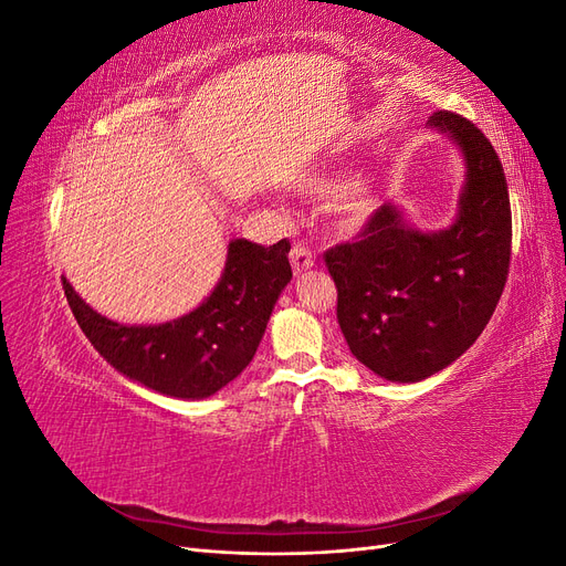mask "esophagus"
<instances>
[{"label":"esophagus","instance_id":"1","mask_svg":"<svg viewBox=\"0 0 566 566\" xmlns=\"http://www.w3.org/2000/svg\"><path fill=\"white\" fill-rule=\"evenodd\" d=\"M290 262H293V271H295V273H302V271L314 266L316 256H314V252L310 250V245H304L302 241H297V243L293 245V250H290Z\"/></svg>","mask_w":566,"mask_h":566}]
</instances>
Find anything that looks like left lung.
Here are the masks:
<instances>
[{
  "mask_svg": "<svg viewBox=\"0 0 566 566\" xmlns=\"http://www.w3.org/2000/svg\"><path fill=\"white\" fill-rule=\"evenodd\" d=\"M430 125L468 163L455 224L410 229L380 205L352 243L323 254L352 354L380 378L418 382L465 354L495 312L510 271L512 212L499 153L472 119L437 111Z\"/></svg>",
  "mask_w": 566,
  "mask_h": 566,
  "instance_id": "8db88e82",
  "label": "left lung"
}]
</instances>
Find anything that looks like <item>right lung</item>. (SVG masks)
<instances>
[{
  "label": "right lung",
  "instance_id": "add662e5",
  "mask_svg": "<svg viewBox=\"0 0 566 566\" xmlns=\"http://www.w3.org/2000/svg\"><path fill=\"white\" fill-rule=\"evenodd\" d=\"M287 238L229 245L221 281L196 312L163 325H123L96 314L63 279L67 304L96 352L129 380L165 397H212L252 361L273 304L293 279Z\"/></svg>",
  "mask_w": 566,
  "mask_h": 566
}]
</instances>
